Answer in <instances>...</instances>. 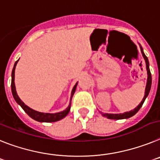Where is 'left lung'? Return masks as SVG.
Instances as JSON below:
<instances>
[{
    "instance_id": "obj_1",
    "label": "left lung",
    "mask_w": 160,
    "mask_h": 160,
    "mask_svg": "<svg viewBox=\"0 0 160 160\" xmlns=\"http://www.w3.org/2000/svg\"><path fill=\"white\" fill-rule=\"evenodd\" d=\"M139 44V43H138ZM140 47V50H141V53L142 55V57L144 58V60H145L146 63V68H147V85H146V88H145V94H144L143 99L142 100V101L140 102L139 105L138 106L134 108V109H132V110L129 111V112H125L123 113H101V115L109 119H113V120H119V119H127L130 118L131 117H133L134 115H135L136 113H138V110L140 109L142 105H143L144 101H145L146 98L147 97L148 94L150 92V90H151V71H150V68H149V61H148V59H147V57L146 56L145 54L143 52V49H142V47H141V45L139 44Z\"/></svg>"
}]
</instances>
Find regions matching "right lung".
I'll use <instances>...</instances> for the list:
<instances>
[{
	"instance_id": "1",
	"label": "right lung",
	"mask_w": 160,
	"mask_h": 160,
	"mask_svg": "<svg viewBox=\"0 0 160 160\" xmlns=\"http://www.w3.org/2000/svg\"><path fill=\"white\" fill-rule=\"evenodd\" d=\"M19 60V59H18ZM18 60H17L14 63V66H13V71H12V80H11V89H12V94H13V97L14 98V100L16 101V102L22 107L23 110L26 112L29 116L33 118L34 120L38 121L39 122H57V121H59L61 119H63V118L68 114L69 111L71 109V103H72V98L74 95L76 89V86L78 82H76V84L74 85L73 88L72 90V93H71V97H70V102H69L68 106L64 110L61 111V112H58V113H42V112H38V111H36L34 109H31L29 106L26 105V104L20 99V97H18V93H17L16 91V87H15V83H14V76H15V68H16L17 63L18 62Z\"/></svg>"
}]
</instances>
